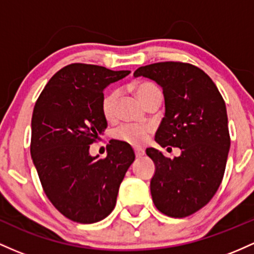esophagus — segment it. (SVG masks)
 <instances>
[{"mask_svg":"<svg viewBox=\"0 0 254 254\" xmlns=\"http://www.w3.org/2000/svg\"><path fill=\"white\" fill-rule=\"evenodd\" d=\"M134 152H135V157H136V158H140L141 156H144L145 151L142 150V149H135Z\"/></svg>","mask_w":254,"mask_h":254,"instance_id":"1","label":"esophagus"}]
</instances>
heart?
I'll list each match as a JSON object with an SVG mask.
<instances>
[{
	"instance_id": "1",
	"label": "heart",
	"mask_w": 254,
	"mask_h": 254,
	"mask_svg": "<svg viewBox=\"0 0 254 254\" xmlns=\"http://www.w3.org/2000/svg\"><path fill=\"white\" fill-rule=\"evenodd\" d=\"M133 90H134L135 95L138 96V98L140 99L142 104L146 103L153 95L161 92L158 87L151 84V82H139V84H135L133 86ZM116 102H118V92L116 91H108L102 97L101 110L107 120H112L115 116ZM150 133L151 127L149 126L122 125L114 132V138L116 140L130 145V146H140V145L147 140Z\"/></svg>"
}]
</instances>
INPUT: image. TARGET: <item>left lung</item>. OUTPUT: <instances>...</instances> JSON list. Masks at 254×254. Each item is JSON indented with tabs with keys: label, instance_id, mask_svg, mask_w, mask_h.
<instances>
[{
	"label": "left lung",
	"instance_id": "obj_1",
	"mask_svg": "<svg viewBox=\"0 0 254 254\" xmlns=\"http://www.w3.org/2000/svg\"><path fill=\"white\" fill-rule=\"evenodd\" d=\"M163 89L165 115L155 139L162 147H180L164 157L149 147L156 172L150 190L153 204L169 217L184 218L209 203L217 192L230 147L224 99L209 75L185 62H158L138 68Z\"/></svg>",
	"mask_w": 254,
	"mask_h": 254
}]
</instances>
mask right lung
Listing matches in <instances>:
<instances>
[{
  "label": "right lung",
  "instance_id": "obj_1",
  "mask_svg": "<svg viewBox=\"0 0 254 254\" xmlns=\"http://www.w3.org/2000/svg\"><path fill=\"white\" fill-rule=\"evenodd\" d=\"M129 70L72 64L45 85L31 121V156L44 193L62 215L95 223L113 211L119 187L135 159L128 144L112 140L105 158L91 157L90 145L107 128L103 90Z\"/></svg>",
  "mask_w": 254,
  "mask_h": 254
}]
</instances>
